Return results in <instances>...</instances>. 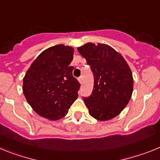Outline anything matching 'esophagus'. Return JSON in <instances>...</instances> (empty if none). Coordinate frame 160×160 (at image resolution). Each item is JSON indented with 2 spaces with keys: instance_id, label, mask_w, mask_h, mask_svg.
<instances>
[{
  "instance_id": "obj_1",
  "label": "esophagus",
  "mask_w": 160,
  "mask_h": 160,
  "mask_svg": "<svg viewBox=\"0 0 160 160\" xmlns=\"http://www.w3.org/2000/svg\"><path fill=\"white\" fill-rule=\"evenodd\" d=\"M78 81H79V83H82V77H79V78H78Z\"/></svg>"
}]
</instances>
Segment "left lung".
<instances>
[{
  "label": "left lung",
  "mask_w": 160,
  "mask_h": 160,
  "mask_svg": "<svg viewBox=\"0 0 160 160\" xmlns=\"http://www.w3.org/2000/svg\"><path fill=\"white\" fill-rule=\"evenodd\" d=\"M94 76V87L83 101L91 116L99 121L109 120L124 109L133 92L131 68L123 56L105 44L87 43L77 48Z\"/></svg>",
  "instance_id": "8db88e82"
}]
</instances>
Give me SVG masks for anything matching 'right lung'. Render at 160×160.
I'll use <instances>...</instances> for the list:
<instances>
[{
    "mask_svg": "<svg viewBox=\"0 0 160 160\" xmlns=\"http://www.w3.org/2000/svg\"><path fill=\"white\" fill-rule=\"evenodd\" d=\"M74 49L64 44L47 48L34 60L23 79V93L40 116L57 120L78 97L80 83L70 66Z\"/></svg>",
    "mask_w": 160,
    "mask_h": 160,
    "instance_id": "1",
    "label": "right lung"
}]
</instances>
